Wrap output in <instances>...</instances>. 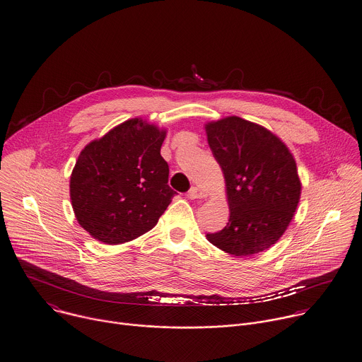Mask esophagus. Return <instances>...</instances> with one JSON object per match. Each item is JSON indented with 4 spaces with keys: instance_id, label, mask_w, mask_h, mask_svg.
Instances as JSON below:
<instances>
[{
    "instance_id": "1",
    "label": "esophagus",
    "mask_w": 362,
    "mask_h": 362,
    "mask_svg": "<svg viewBox=\"0 0 362 362\" xmlns=\"http://www.w3.org/2000/svg\"><path fill=\"white\" fill-rule=\"evenodd\" d=\"M187 197L190 199H198V198H204L205 197V192H202L199 187H192L190 192L187 194Z\"/></svg>"
}]
</instances>
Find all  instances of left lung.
Segmentation results:
<instances>
[{
    "mask_svg": "<svg viewBox=\"0 0 362 362\" xmlns=\"http://www.w3.org/2000/svg\"><path fill=\"white\" fill-rule=\"evenodd\" d=\"M205 129L230 206L227 226L206 234L208 240L238 257L269 249L287 230L300 198L291 151L269 129L238 116L211 122Z\"/></svg>",
    "mask_w": 362,
    "mask_h": 362,
    "instance_id": "obj_1",
    "label": "left lung"
}]
</instances>
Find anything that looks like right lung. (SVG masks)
Returning a JSON list of instances; mask_svg holds the SVG:
<instances>
[{
	"mask_svg": "<svg viewBox=\"0 0 362 362\" xmlns=\"http://www.w3.org/2000/svg\"><path fill=\"white\" fill-rule=\"evenodd\" d=\"M167 131L141 117L112 128L81 151L69 195L82 228L119 245L150 231L175 197L160 150Z\"/></svg>",
	"mask_w": 362,
	"mask_h": 362,
	"instance_id": "add662e5",
	"label": "right lung"
}]
</instances>
